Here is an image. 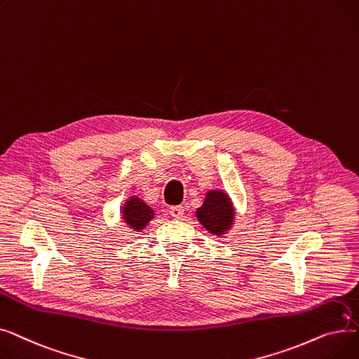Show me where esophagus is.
<instances>
[{
    "instance_id": "esophagus-1",
    "label": "esophagus",
    "mask_w": 359,
    "mask_h": 359,
    "mask_svg": "<svg viewBox=\"0 0 359 359\" xmlns=\"http://www.w3.org/2000/svg\"><path fill=\"white\" fill-rule=\"evenodd\" d=\"M183 214H184V210H183V206H172V208H170V215H172L175 219H180L182 217H183Z\"/></svg>"
}]
</instances>
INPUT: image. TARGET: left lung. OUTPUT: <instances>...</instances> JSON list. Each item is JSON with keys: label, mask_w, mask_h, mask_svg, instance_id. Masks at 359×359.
Segmentation results:
<instances>
[{"label": "left lung", "mask_w": 359, "mask_h": 359, "mask_svg": "<svg viewBox=\"0 0 359 359\" xmlns=\"http://www.w3.org/2000/svg\"><path fill=\"white\" fill-rule=\"evenodd\" d=\"M202 227L212 236L227 234L236 222V208L230 195L222 189H211L205 194L203 203L195 212Z\"/></svg>", "instance_id": "obj_1"}]
</instances>
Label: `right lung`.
<instances>
[{"label":"right lung","mask_w":359,"mask_h":359,"mask_svg":"<svg viewBox=\"0 0 359 359\" xmlns=\"http://www.w3.org/2000/svg\"><path fill=\"white\" fill-rule=\"evenodd\" d=\"M121 211L122 221L132 233H141L156 215L154 210L137 195L129 196Z\"/></svg>","instance_id":"right-lung-1"}]
</instances>
